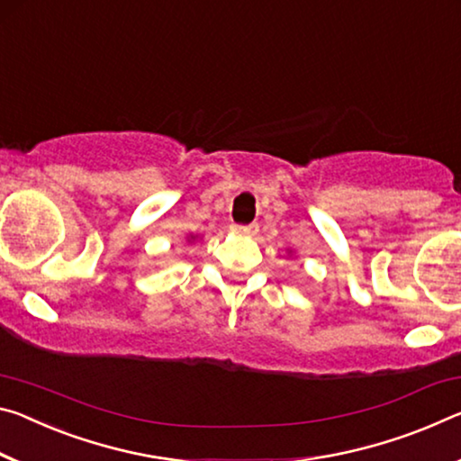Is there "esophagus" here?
<instances>
[{
    "label": "esophagus",
    "instance_id": "1",
    "mask_svg": "<svg viewBox=\"0 0 461 461\" xmlns=\"http://www.w3.org/2000/svg\"><path fill=\"white\" fill-rule=\"evenodd\" d=\"M231 231L236 233V236H242V238H252L258 233V225L257 223H250V225H233Z\"/></svg>",
    "mask_w": 461,
    "mask_h": 461
}]
</instances>
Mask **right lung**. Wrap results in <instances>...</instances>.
<instances>
[{"label": "right lung", "instance_id": "right-lung-1", "mask_svg": "<svg viewBox=\"0 0 461 461\" xmlns=\"http://www.w3.org/2000/svg\"><path fill=\"white\" fill-rule=\"evenodd\" d=\"M191 240H194V238H193V236H191Z\"/></svg>", "mask_w": 461, "mask_h": 461}]
</instances>
